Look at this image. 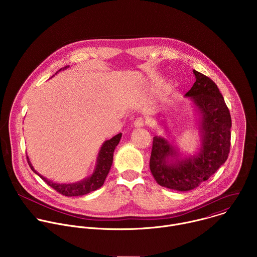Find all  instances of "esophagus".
Listing matches in <instances>:
<instances>
[{
    "label": "esophagus",
    "mask_w": 257,
    "mask_h": 257,
    "mask_svg": "<svg viewBox=\"0 0 257 257\" xmlns=\"http://www.w3.org/2000/svg\"><path fill=\"white\" fill-rule=\"evenodd\" d=\"M145 125V121L143 118L139 117V118H136V120L134 121V127L136 128H140V127H143Z\"/></svg>",
    "instance_id": "34e87169"
}]
</instances>
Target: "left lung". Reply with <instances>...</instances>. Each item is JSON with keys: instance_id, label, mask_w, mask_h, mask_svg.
I'll return each mask as SVG.
<instances>
[{"instance_id": "1", "label": "left lung", "mask_w": 257, "mask_h": 257, "mask_svg": "<svg viewBox=\"0 0 257 257\" xmlns=\"http://www.w3.org/2000/svg\"><path fill=\"white\" fill-rule=\"evenodd\" d=\"M193 73L196 81L185 96L190 97L200 115L201 149L196 156L178 160L174 146L155 136L150 161L158 184L178 191L192 190L213 175L227 161L231 145L232 120L222 93L210 78L196 70Z\"/></svg>"}]
</instances>
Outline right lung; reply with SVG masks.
<instances>
[{"instance_id": "add662e5", "label": "right lung", "mask_w": 257, "mask_h": 257, "mask_svg": "<svg viewBox=\"0 0 257 257\" xmlns=\"http://www.w3.org/2000/svg\"><path fill=\"white\" fill-rule=\"evenodd\" d=\"M66 68H67V66L64 67L63 70ZM121 137H122V133H119L116 136H114L113 138L103 142V144L100 148V151L98 153V157L96 160V167H95L92 175L80 182H77V183H71V184H60V183H54L53 181H50L49 179L40 175L33 169L32 165L29 162L28 157H27V162H28L30 169L35 174H38L49 186L54 188L60 194L65 195V196H82V195L92 192L102 186L109 170H111V167L113 164L114 152H115L116 146L120 142Z\"/></svg>"}]
</instances>
